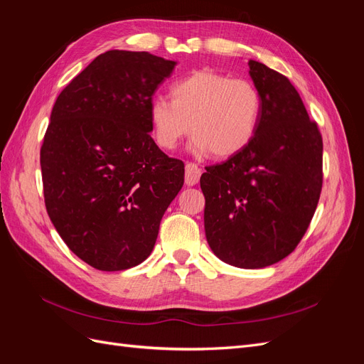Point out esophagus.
<instances>
[{
    "label": "esophagus",
    "mask_w": 364,
    "mask_h": 364,
    "mask_svg": "<svg viewBox=\"0 0 364 364\" xmlns=\"http://www.w3.org/2000/svg\"><path fill=\"white\" fill-rule=\"evenodd\" d=\"M200 174H202V170L197 167L196 164H193V162L186 164L185 165V185H188V186L196 185L200 179Z\"/></svg>",
    "instance_id": "34e87169"
}]
</instances>
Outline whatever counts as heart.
<instances>
[{
	"mask_svg": "<svg viewBox=\"0 0 364 364\" xmlns=\"http://www.w3.org/2000/svg\"><path fill=\"white\" fill-rule=\"evenodd\" d=\"M262 111L258 90L250 82L217 71H199L171 86V100L153 97L149 119L161 149L173 150L193 132L190 149L228 158L255 136Z\"/></svg>",
	"mask_w": 364,
	"mask_h": 364,
	"instance_id": "1",
	"label": "heart"
}]
</instances>
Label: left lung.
Returning <instances> with one entry per match:
<instances>
[{
    "label": "left lung",
    "mask_w": 364,
    "mask_h": 364,
    "mask_svg": "<svg viewBox=\"0 0 364 364\" xmlns=\"http://www.w3.org/2000/svg\"><path fill=\"white\" fill-rule=\"evenodd\" d=\"M262 100L259 126L228 161L205 167V234L211 250L240 269H262L296 249L322 191L323 142L287 77L249 60Z\"/></svg>",
    "instance_id": "8db88e82"
}]
</instances>
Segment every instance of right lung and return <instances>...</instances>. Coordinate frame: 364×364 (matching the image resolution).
Listing matches in <instances>:
<instances>
[{
  "instance_id": "obj_1",
  "label": "right lung",
  "mask_w": 364,
  "mask_h": 364,
  "mask_svg": "<svg viewBox=\"0 0 364 364\" xmlns=\"http://www.w3.org/2000/svg\"><path fill=\"white\" fill-rule=\"evenodd\" d=\"M174 60L111 50L70 82L53 106L41 149L47 213L82 261L135 267L183 185L185 165L150 136L149 105Z\"/></svg>"
}]
</instances>
